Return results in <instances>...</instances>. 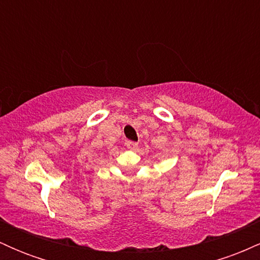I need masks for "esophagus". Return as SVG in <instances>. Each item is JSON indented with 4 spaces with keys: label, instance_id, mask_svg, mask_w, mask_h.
Instances as JSON below:
<instances>
[{
    "label": "esophagus",
    "instance_id": "1",
    "mask_svg": "<svg viewBox=\"0 0 260 260\" xmlns=\"http://www.w3.org/2000/svg\"><path fill=\"white\" fill-rule=\"evenodd\" d=\"M126 144H127V148H128V149H131V150H134V149L138 148V143H136V142H131V140H128V142L126 143Z\"/></svg>",
    "mask_w": 260,
    "mask_h": 260
}]
</instances>
